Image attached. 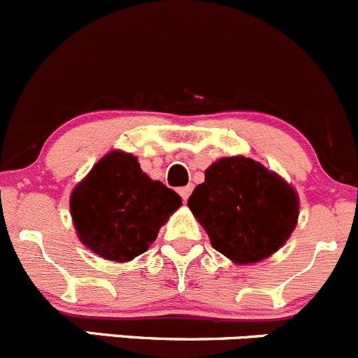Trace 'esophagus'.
<instances>
[{
    "label": "esophagus",
    "instance_id": "1",
    "mask_svg": "<svg viewBox=\"0 0 358 358\" xmlns=\"http://www.w3.org/2000/svg\"><path fill=\"white\" fill-rule=\"evenodd\" d=\"M190 194H192V185H187V187H182V189H180V196H182V199L185 202L189 201Z\"/></svg>",
    "mask_w": 358,
    "mask_h": 358
}]
</instances>
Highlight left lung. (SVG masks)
Segmentation results:
<instances>
[{
    "mask_svg": "<svg viewBox=\"0 0 358 358\" xmlns=\"http://www.w3.org/2000/svg\"><path fill=\"white\" fill-rule=\"evenodd\" d=\"M204 176L187 204L216 251L246 265L268 258L289 239L298 197L275 173L249 157H223Z\"/></svg>",
    "mask_w": 358,
    "mask_h": 358,
    "instance_id": "obj_1",
    "label": "left lung"
}]
</instances>
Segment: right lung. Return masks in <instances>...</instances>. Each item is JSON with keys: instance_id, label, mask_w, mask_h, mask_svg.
Segmentation results:
<instances>
[{"instance_id": "1", "label": "right lung", "mask_w": 358, "mask_h": 358, "mask_svg": "<svg viewBox=\"0 0 358 358\" xmlns=\"http://www.w3.org/2000/svg\"><path fill=\"white\" fill-rule=\"evenodd\" d=\"M182 197L154 182L131 154L100 159L71 196V213L83 244L112 262L145 252Z\"/></svg>"}]
</instances>
